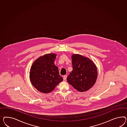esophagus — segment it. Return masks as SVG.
Instances as JSON below:
<instances>
[{
    "label": "esophagus",
    "instance_id": "1",
    "mask_svg": "<svg viewBox=\"0 0 127 127\" xmlns=\"http://www.w3.org/2000/svg\"><path fill=\"white\" fill-rule=\"evenodd\" d=\"M66 78H67V75H65L63 76V80H65L66 79Z\"/></svg>",
    "mask_w": 127,
    "mask_h": 127
}]
</instances>
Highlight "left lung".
<instances>
[{"instance_id": "left-lung-1", "label": "left lung", "mask_w": 127, "mask_h": 127, "mask_svg": "<svg viewBox=\"0 0 127 127\" xmlns=\"http://www.w3.org/2000/svg\"><path fill=\"white\" fill-rule=\"evenodd\" d=\"M72 71L67 81L80 92L88 91L94 86L97 77L95 64L90 59L79 54L72 56Z\"/></svg>"}]
</instances>
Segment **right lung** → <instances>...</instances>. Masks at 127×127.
<instances>
[{
	"mask_svg": "<svg viewBox=\"0 0 127 127\" xmlns=\"http://www.w3.org/2000/svg\"><path fill=\"white\" fill-rule=\"evenodd\" d=\"M56 55L48 54L40 56L31 66L30 78L31 84L38 91L48 93L52 92L63 80L58 68L54 64Z\"/></svg>",
	"mask_w": 127,
	"mask_h": 127,
	"instance_id": "right-lung-1",
	"label": "right lung"
}]
</instances>
